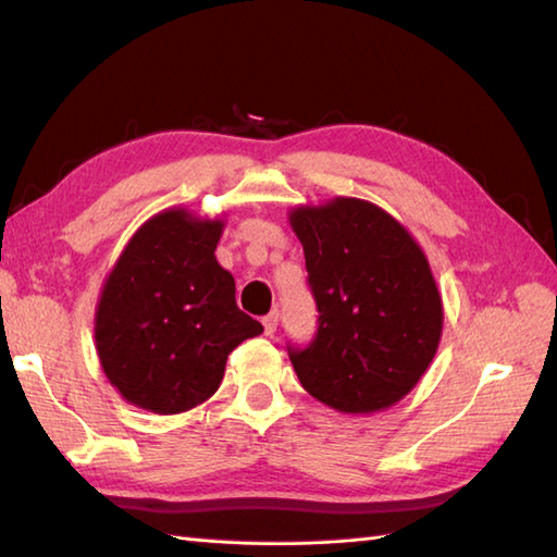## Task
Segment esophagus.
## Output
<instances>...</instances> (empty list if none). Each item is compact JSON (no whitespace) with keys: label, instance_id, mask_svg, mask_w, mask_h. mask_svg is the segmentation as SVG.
Wrapping results in <instances>:
<instances>
[{"label":"esophagus","instance_id":"1","mask_svg":"<svg viewBox=\"0 0 557 557\" xmlns=\"http://www.w3.org/2000/svg\"><path fill=\"white\" fill-rule=\"evenodd\" d=\"M277 321H280V315L272 311V313H268V315H263V327H265V335H272L277 330Z\"/></svg>","mask_w":557,"mask_h":557}]
</instances>
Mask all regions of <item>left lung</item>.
I'll list each match as a JSON object with an SVG mask.
<instances>
[{
    "instance_id": "obj_1",
    "label": "left lung",
    "mask_w": 557,
    "mask_h": 557,
    "mask_svg": "<svg viewBox=\"0 0 557 557\" xmlns=\"http://www.w3.org/2000/svg\"><path fill=\"white\" fill-rule=\"evenodd\" d=\"M289 224L321 313L311 345H289L301 385L345 413L393 407L421 381L443 333V301L421 246L361 198L301 206Z\"/></svg>"
}]
</instances>
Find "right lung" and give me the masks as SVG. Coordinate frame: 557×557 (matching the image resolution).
Here are the masks:
<instances>
[{
	"label": "right lung",
	"instance_id": "obj_1",
	"mask_svg": "<svg viewBox=\"0 0 557 557\" xmlns=\"http://www.w3.org/2000/svg\"><path fill=\"white\" fill-rule=\"evenodd\" d=\"M222 230V220L162 210L140 224L104 280L98 357L108 381L140 409H194L215 395L232 349L263 333L239 311L232 272L218 263Z\"/></svg>",
	"mask_w": 557,
	"mask_h": 557
}]
</instances>
